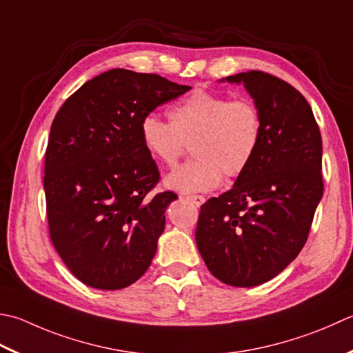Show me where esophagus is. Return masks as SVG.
Returning <instances> with one entry per match:
<instances>
[{
    "label": "esophagus",
    "mask_w": 353,
    "mask_h": 353,
    "mask_svg": "<svg viewBox=\"0 0 353 353\" xmlns=\"http://www.w3.org/2000/svg\"><path fill=\"white\" fill-rule=\"evenodd\" d=\"M186 199L190 200V202L194 203L196 206H200L205 203V197L203 196H186Z\"/></svg>",
    "instance_id": "1"
}]
</instances>
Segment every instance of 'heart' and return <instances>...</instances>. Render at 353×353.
Instances as JSON below:
<instances>
[{
	"label": "heart",
	"instance_id": "heart-1",
	"mask_svg": "<svg viewBox=\"0 0 353 353\" xmlns=\"http://www.w3.org/2000/svg\"><path fill=\"white\" fill-rule=\"evenodd\" d=\"M170 122L154 114L141 122V141L147 153L172 167L192 143L194 161L165 176L172 191L206 192L228 177L243 174L263 137V119L255 102L230 99L225 94L197 88L168 110Z\"/></svg>",
	"mask_w": 353,
	"mask_h": 353
}]
</instances>
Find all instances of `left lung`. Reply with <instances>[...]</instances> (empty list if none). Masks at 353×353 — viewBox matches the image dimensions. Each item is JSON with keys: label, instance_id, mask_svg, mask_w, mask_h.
Returning a JSON list of instances; mask_svg holds the SVG:
<instances>
[{"label": "left lung", "instance_id": "8db88e82", "mask_svg": "<svg viewBox=\"0 0 353 353\" xmlns=\"http://www.w3.org/2000/svg\"><path fill=\"white\" fill-rule=\"evenodd\" d=\"M243 84L263 119L257 154L230 191L200 206L196 243L214 277L252 288L279 275L305 246L323 197L320 128L299 90L251 70Z\"/></svg>", "mask_w": 353, "mask_h": 353}]
</instances>
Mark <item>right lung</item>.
Returning <instances> with one entry per match:
<instances>
[{
    "label": "right lung",
    "instance_id": "add662e5",
    "mask_svg": "<svg viewBox=\"0 0 353 353\" xmlns=\"http://www.w3.org/2000/svg\"><path fill=\"white\" fill-rule=\"evenodd\" d=\"M190 88L113 68L87 81L54 116L44 163L48 231L84 285L116 291L150 268L177 196L147 197L159 170L142 145L141 122Z\"/></svg>",
    "mask_w": 353,
    "mask_h": 353
}]
</instances>
